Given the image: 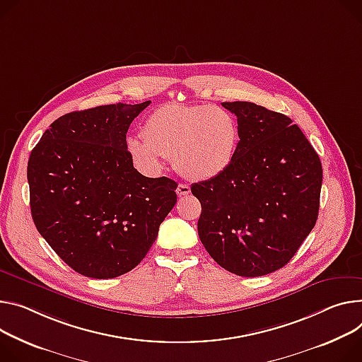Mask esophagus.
<instances>
[{"label":"esophagus","instance_id":"obj_1","mask_svg":"<svg viewBox=\"0 0 362 362\" xmlns=\"http://www.w3.org/2000/svg\"><path fill=\"white\" fill-rule=\"evenodd\" d=\"M176 192H177L179 196H186V194L190 193V186H189V185H185V183H180V185L177 186Z\"/></svg>","mask_w":362,"mask_h":362}]
</instances>
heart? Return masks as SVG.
Instances as JSON below:
<instances>
[{"label": "heart", "instance_id": "b5f03b06", "mask_svg": "<svg viewBox=\"0 0 362 362\" xmlns=\"http://www.w3.org/2000/svg\"><path fill=\"white\" fill-rule=\"evenodd\" d=\"M143 137H129L127 150L137 166L156 172L173 156L187 179L208 180L223 173L235 157L240 125L235 115L215 105H164L148 115Z\"/></svg>", "mask_w": 362, "mask_h": 362}]
</instances>
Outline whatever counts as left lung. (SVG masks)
Masks as SVG:
<instances>
[{"mask_svg":"<svg viewBox=\"0 0 362 362\" xmlns=\"http://www.w3.org/2000/svg\"><path fill=\"white\" fill-rule=\"evenodd\" d=\"M240 141L223 173L192 185L202 212L199 238L221 267L243 277L284 267L313 229L322 164L302 129L252 103H222Z\"/></svg>","mask_w":362,"mask_h":362,"instance_id":"obj_1","label":"left lung"}]
</instances>
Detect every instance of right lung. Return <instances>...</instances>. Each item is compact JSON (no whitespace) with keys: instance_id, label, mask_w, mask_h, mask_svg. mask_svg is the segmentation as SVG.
Listing matches in <instances>:
<instances>
[{"instance_id":"1","label":"right lung","mask_w":362,"mask_h":362,"mask_svg":"<svg viewBox=\"0 0 362 362\" xmlns=\"http://www.w3.org/2000/svg\"><path fill=\"white\" fill-rule=\"evenodd\" d=\"M150 101L62 115L27 164L31 216L76 273L114 279L140 264L177 201V183L133 166L127 131Z\"/></svg>"}]
</instances>
